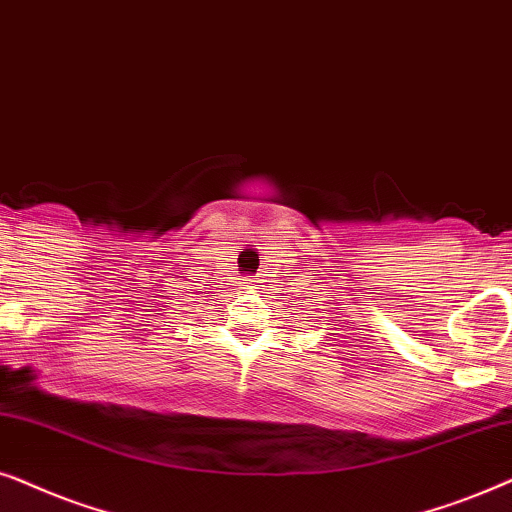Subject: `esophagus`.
Segmentation results:
<instances>
[{
    "label": "esophagus",
    "instance_id": "34e87169",
    "mask_svg": "<svg viewBox=\"0 0 512 512\" xmlns=\"http://www.w3.org/2000/svg\"><path fill=\"white\" fill-rule=\"evenodd\" d=\"M248 281H250V285H255V283H257V278H252V276H250V278H248Z\"/></svg>",
    "mask_w": 512,
    "mask_h": 512
}]
</instances>
